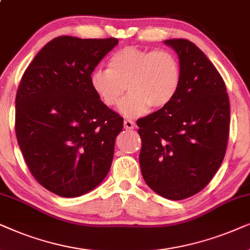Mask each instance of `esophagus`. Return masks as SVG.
<instances>
[{"instance_id": "obj_1", "label": "esophagus", "mask_w": 250, "mask_h": 250, "mask_svg": "<svg viewBox=\"0 0 250 250\" xmlns=\"http://www.w3.org/2000/svg\"><path fill=\"white\" fill-rule=\"evenodd\" d=\"M123 125H125V129H134L135 128V121H132L130 119H125L123 121Z\"/></svg>"}]
</instances>
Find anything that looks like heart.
I'll return each instance as SVG.
<instances>
[{"label":"heart","mask_w":250,"mask_h":250,"mask_svg":"<svg viewBox=\"0 0 250 250\" xmlns=\"http://www.w3.org/2000/svg\"><path fill=\"white\" fill-rule=\"evenodd\" d=\"M182 67L177 56L166 49L125 46L114 52L108 69L96 67L90 74L95 94L108 107L121 102L127 86L130 92L122 102L121 112L128 116L166 107L177 95Z\"/></svg>","instance_id":"heart-1"}]
</instances>
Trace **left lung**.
<instances>
[{"instance_id":"obj_1","label":"left lung","mask_w":250,"mask_h":250,"mask_svg":"<svg viewBox=\"0 0 250 250\" xmlns=\"http://www.w3.org/2000/svg\"><path fill=\"white\" fill-rule=\"evenodd\" d=\"M177 52L182 82L166 106L137 120L139 165L153 191L170 200L197 194L224 159L229 131L225 82L207 56L184 39L166 40Z\"/></svg>"}]
</instances>
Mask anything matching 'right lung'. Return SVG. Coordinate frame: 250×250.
<instances>
[{"label":"right lung","mask_w":250,"mask_h":250,"mask_svg":"<svg viewBox=\"0 0 250 250\" xmlns=\"http://www.w3.org/2000/svg\"><path fill=\"white\" fill-rule=\"evenodd\" d=\"M118 43L58 36L40 50L19 83V147L33 177L61 197L85 194L111 168L123 119L95 94L90 74Z\"/></svg>","instance_id":"1"}]
</instances>
